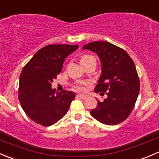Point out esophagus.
<instances>
[{
    "label": "esophagus",
    "instance_id": "obj_1",
    "mask_svg": "<svg viewBox=\"0 0 159 159\" xmlns=\"http://www.w3.org/2000/svg\"><path fill=\"white\" fill-rule=\"evenodd\" d=\"M78 97H79L81 99H85L88 98V95H86V94H78Z\"/></svg>",
    "mask_w": 159,
    "mask_h": 159
}]
</instances>
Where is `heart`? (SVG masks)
Listing matches in <instances>:
<instances>
[{
  "label": "heart",
  "mask_w": 159,
  "mask_h": 159,
  "mask_svg": "<svg viewBox=\"0 0 159 159\" xmlns=\"http://www.w3.org/2000/svg\"><path fill=\"white\" fill-rule=\"evenodd\" d=\"M89 60H93L94 61V58L91 55H83L81 58V61H85ZM88 85V82H82L81 84H79L78 85L76 86L77 89L81 90V91H84L85 89V87Z\"/></svg>",
  "instance_id": "heart-1"
}]
</instances>
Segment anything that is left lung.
<instances>
[{
  "label": "left lung",
  "instance_id": "1",
  "mask_svg": "<svg viewBox=\"0 0 159 159\" xmlns=\"http://www.w3.org/2000/svg\"><path fill=\"white\" fill-rule=\"evenodd\" d=\"M96 53L102 65V74L94 92L107 98L98 100V106L90 111L101 123L114 125L125 121L134 108L140 89L135 65L125 50L108 41H94L83 46Z\"/></svg>",
  "mask_w": 159,
  "mask_h": 159
}]
</instances>
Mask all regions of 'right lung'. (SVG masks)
Segmentation results:
<instances>
[{
    "mask_svg": "<svg viewBox=\"0 0 159 159\" xmlns=\"http://www.w3.org/2000/svg\"><path fill=\"white\" fill-rule=\"evenodd\" d=\"M78 45L50 44L42 48L24 67L19 80L18 98L26 115L43 126L55 124L67 114L75 99L73 91H56L53 80L61 73L65 58Z\"/></svg>",
    "mask_w": 159,
    "mask_h": 159,
    "instance_id": "add662e5",
    "label": "right lung"
}]
</instances>
